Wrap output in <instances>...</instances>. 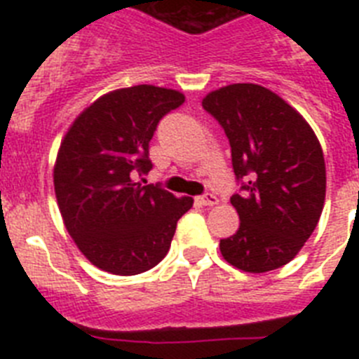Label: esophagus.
<instances>
[{
  "mask_svg": "<svg viewBox=\"0 0 359 359\" xmlns=\"http://www.w3.org/2000/svg\"><path fill=\"white\" fill-rule=\"evenodd\" d=\"M198 199L201 205H205V207H214V205H217L219 203L217 196L212 194V192H207V194H203L201 198H198Z\"/></svg>",
  "mask_w": 359,
  "mask_h": 359,
  "instance_id": "obj_1",
  "label": "esophagus"
}]
</instances>
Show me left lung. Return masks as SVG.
Wrapping results in <instances>:
<instances>
[{
	"mask_svg": "<svg viewBox=\"0 0 359 359\" xmlns=\"http://www.w3.org/2000/svg\"><path fill=\"white\" fill-rule=\"evenodd\" d=\"M224 129L241 189L230 201L239 230L219 248L231 266L264 273L294 259L325 201L320 142L300 113L259 84H230L203 98Z\"/></svg>",
	"mask_w": 359,
	"mask_h": 359,
	"instance_id": "1",
	"label": "left lung"
}]
</instances>
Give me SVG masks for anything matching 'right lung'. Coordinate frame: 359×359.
<instances>
[{
	"label": "right lung",
	"instance_id": "obj_1",
	"mask_svg": "<svg viewBox=\"0 0 359 359\" xmlns=\"http://www.w3.org/2000/svg\"><path fill=\"white\" fill-rule=\"evenodd\" d=\"M180 91L140 84L95 100L66 133L53 167L57 205L86 259L113 275H138L167 255L177 219L194 199L136 177L152 169L149 142Z\"/></svg>",
	"mask_w": 359,
	"mask_h": 359
}]
</instances>
